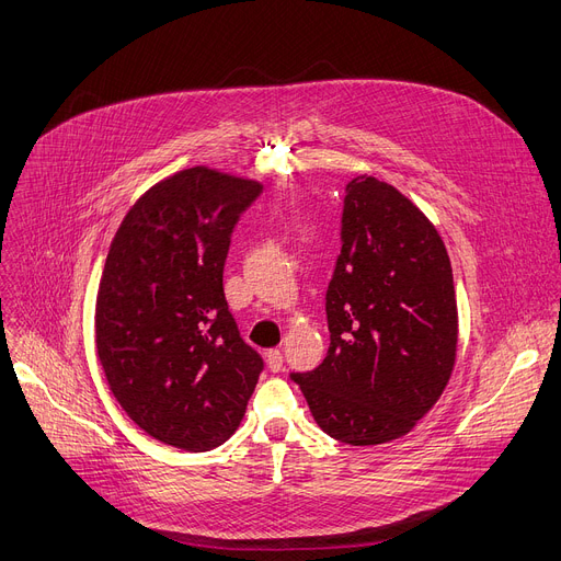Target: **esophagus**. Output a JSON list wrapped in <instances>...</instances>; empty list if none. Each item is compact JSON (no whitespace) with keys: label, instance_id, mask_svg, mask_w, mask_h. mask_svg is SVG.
<instances>
[{"label":"esophagus","instance_id":"34e87169","mask_svg":"<svg viewBox=\"0 0 561 561\" xmlns=\"http://www.w3.org/2000/svg\"><path fill=\"white\" fill-rule=\"evenodd\" d=\"M266 363H268V369L271 371H282L284 369V355H282V351L279 348H271L268 353H266Z\"/></svg>","mask_w":561,"mask_h":561}]
</instances>
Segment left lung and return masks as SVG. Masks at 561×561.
Here are the masks:
<instances>
[{"mask_svg":"<svg viewBox=\"0 0 561 561\" xmlns=\"http://www.w3.org/2000/svg\"><path fill=\"white\" fill-rule=\"evenodd\" d=\"M340 241L327 288V358L290 380L329 436L380 445L410 432L451 376V266L427 217L374 176L346 185Z\"/></svg>","mask_w":561,"mask_h":561,"instance_id":"obj_1","label":"left lung"}]
</instances>
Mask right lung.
I'll return each instance as SVG.
<instances>
[{
    "mask_svg": "<svg viewBox=\"0 0 561 561\" xmlns=\"http://www.w3.org/2000/svg\"><path fill=\"white\" fill-rule=\"evenodd\" d=\"M262 190L183 170L145 192L112 241L95 304L98 358L127 416L172 447L226 443L264 371L224 293L232 230Z\"/></svg>",
    "mask_w": 561,
    "mask_h": 561,
    "instance_id": "add662e5",
    "label": "right lung"
}]
</instances>
